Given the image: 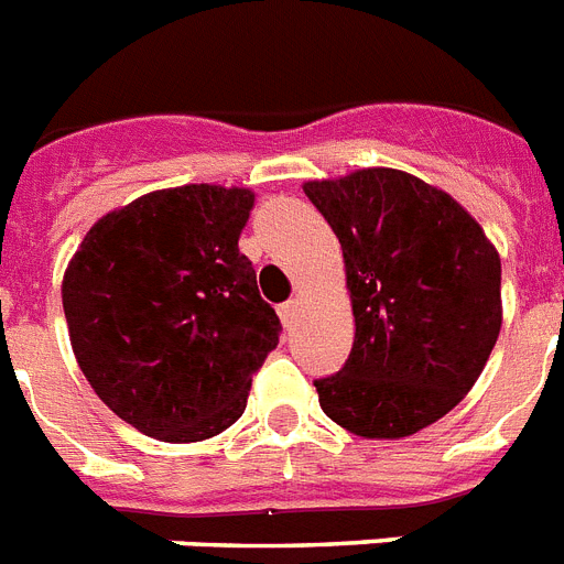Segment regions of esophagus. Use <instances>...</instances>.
<instances>
[{
    "mask_svg": "<svg viewBox=\"0 0 564 564\" xmlns=\"http://www.w3.org/2000/svg\"><path fill=\"white\" fill-rule=\"evenodd\" d=\"M300 311H302V302L300 300H291L285 305H279V316H282V323L293 325L300 319Z\"/></svg>",
    "mask_w": 564,
    "mask_h": 564,
    "instance_id": "esophagus-1",
    "label": "esophagus"
}]
</instances>
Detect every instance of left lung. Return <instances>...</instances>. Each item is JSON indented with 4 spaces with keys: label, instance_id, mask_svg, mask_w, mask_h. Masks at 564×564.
Masks as SVG:
<instances>
[{
    "label": "left lung",
    "instance_id": "8db88e82",
    "mask_svg": "<svg viewBox=\"0 0 564 564\" xmlns=\"http://www.w3.org/2000/svg\"><path fill=\"white\" fill-rule=\"evenodd\" d=\"M337 232L355 314L343 371L316 380L319 406L360 438L426 430L476 386L501 332V259L444 189L369 166L305 181Z\"/></svg>",
    "mask_w": 564,
    "mask_h": 564
}]
</instances>
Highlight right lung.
Returning <instances> with one entry per match:
<instances>
[{"instance_id":"obj_1","label":"right lung","mask_w":564,"mask_h":564,"mask_svg":"<svg viewBox=\"0 0 564 564\" xmlns=\"http://www.w3.org/2000/svg\"><path fill=\"white\" fill-rule=\"evenodd\" d=\"M248 187L155 189L97 218L63 276L74 357L106 406L149 438L207 441L239 421L279 343L239 236Z\"/></svg>"}]
</instances>
